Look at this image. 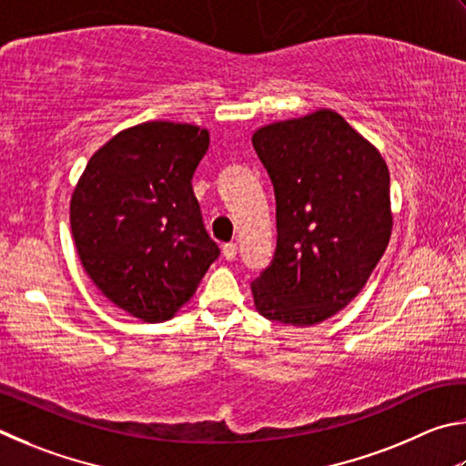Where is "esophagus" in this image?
Masks as SVG:
<instances>
[{
  "instance_id": "34e87169",
  "label": "esophagus",
  "mask_w": 466,
  "mask_h": 466,
  "mask_svg": "<svg viewBox=\"0 0 466 466\" xmlns=\"http://www.w3.org/2000/svg\"><path fill=\"white\" fill-rule=\"evenodd\" d=\"M235 256H238V243H225V246H223V258L231 262V259H235Z\"/></svg>"
}]
</instances>
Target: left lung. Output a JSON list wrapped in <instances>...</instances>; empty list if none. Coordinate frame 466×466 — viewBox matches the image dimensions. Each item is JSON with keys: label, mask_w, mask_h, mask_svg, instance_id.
I'll use <instances>...</instances> for the list:
<instances>
[{"label": "left lung", "mask_w": 466, "mask_h": 466, "mask_svg": "<svg viewBox=\"0 0 466 466\" xmlns=\"http://www.w3.org/2000/svg\"><path fill=\"white\" fill-rule=\"evenodd\" d=\"M276 196V251L251 282L258 311L315 325L369 280L390 238L385 159L339 114L317 110L251 137Z\"/></svg>", "instance_id": "obj_1"}]
</instances>
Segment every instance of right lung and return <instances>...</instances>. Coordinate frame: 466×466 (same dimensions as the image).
Instances as JSON below:
<instances>
[{
  "instance_id": "1",
  "label": "right lung",
  "mask_w": 466,
  "mask_h": 466,
  "mask_svg": "<svg viewBox=\"0 0 466 466\" xmlns=\"http://www.w3.org/2000/svg\"><path fill=\"white\" fill-rule=\"evenodd\" d=\"M207 149L204 128L143 122L96 151L73 190L71 233L87 276L147 323L174 317L220 254L192 190Z\"/></svg>"
}]
</instances>
